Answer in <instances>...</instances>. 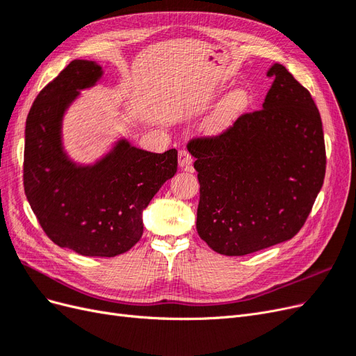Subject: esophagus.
<instances>
[{
    "instance_id": "obj_1",
    "label": "esophagus",
    "mask_w": 356,
    "mask_h": 356,
    "mask_svg": "<svg viewBox=\"0 0 356 356\" xmlns=\"http://www.w3.org/2000/svg\"><path fill=\"white\" fill-rule=\"evenodd\" d=\"M178 163L184 170H188V172L193 170V156L187 152V149H181L178 153Z\"/></svg>"
}]
</instances>
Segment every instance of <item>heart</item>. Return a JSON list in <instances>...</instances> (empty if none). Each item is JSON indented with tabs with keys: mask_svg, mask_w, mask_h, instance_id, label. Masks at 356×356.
<instances>
[{
	"mask_svg": "<svg viewBox=\"0 0 356 356\" xmlns=\"http://www.w3.org/2000/svg\"><path fill=\"white\" fill-rule=\"evenodd\" d=\"M246 93L243 90H234L225 98L207 123V131L211 135H221L227 131L234 122V118L245 108Z\"/></svg>",
	"mask_w": 356,
	"mask_h": 356,
	"instance_id": "b5f03b06",
	"label": "heart"
}]
</instances>
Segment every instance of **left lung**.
Segmentation results:
<instances>
[{"label": "left lung", "instance_id": "8db88e82", "mask_svg": "<svg viewBox=\"0 0 356 356\" xmlns=\"http://www.w3.org/2000/svg\"><path fill=\"white\" fill-rule=\"evenodd\" d=\"M263 108L187 145L200 184L196 229L215 252L246 255L303 227L325 177L321 115L307 89L275 63Z\"/></svg>", "mask_w": 356, "mask_h": 356}]
</instances>
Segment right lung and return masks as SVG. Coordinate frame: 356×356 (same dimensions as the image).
<instances>
[{
	"instance_id": "add662e5",
	"label": "right lung",
	"mask_w": 356,
	"mask_h": 356,
	"mask_svg": "<svg viewBox=\"0 0 356 356\" xmlns=\"http://www.w3.org/2000/svg\"><path fill=\"white\" fill-rule=\"evenodd\" d=\"M102 75L93 60H72L38 93L25 127L26 199L49 238L84 257L131 250L144 232V209L178 166L175 148L149 153L126 138L93 163L71 159L63 145V117Z\"/></svg>"
}]
</instances>
